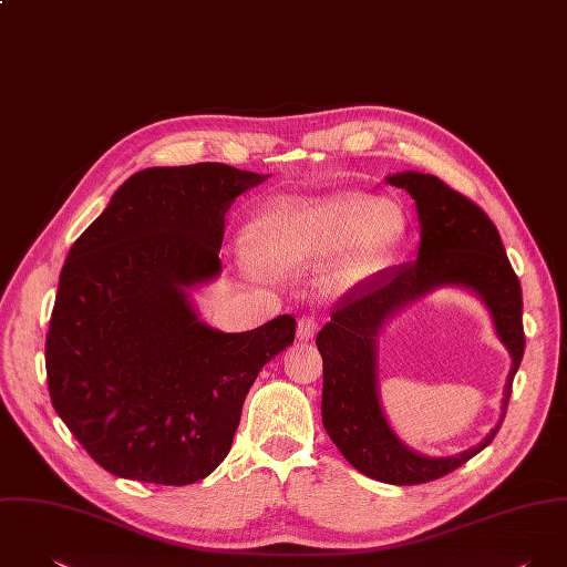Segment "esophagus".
<instances>
[{
    "label": "esophagus",
    "instance_id": "obj_1",
    "mask_svg": "<svg viewBox=\"0 0 567 567\" xmlns=\"http://www.w3.org/2000/svg\"><path fill=\"white\" fill-rule=\"evenodd\" d=\"M318 333V318L316 316H302L298 320V340H313Z\"/></svg>",
    "mask_w": 567,
    "mask_h": 567
}]
</instances>
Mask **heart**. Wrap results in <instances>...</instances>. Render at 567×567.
I'll return each instance as SVG.
<instances>
[{"label": "heart", "mask_w": 567, "mask_h": 567, "mask_svg": "<svg viewBox=\"0 0 567 567\" xmlns=\"http://www.w3.org/2000/svg\"><path fill=\"white\" fill-rule=\"evenodd\" d=\"M405 236V215L359 193L305 202L285 199L249 226L251 258L269 271H293L336 249L329 278L350 285L377 274Z\"/></svg>", "instance_id": "heart-1"}]
</instances>
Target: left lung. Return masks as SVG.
I'll return each instance as SVG.
<instances>
[{
	"label": "left lung",
	"mask_w": 567,
	"mask_h": 567,
	"mask_svg": "<svg viewBox=\"0 0 567 567\" xmlns=\"http://www.w3.org/2000/svg\"><path fill=\"white\" fill-rule=\"evenodd\" d=\"M388 184L408 190L416 202L419 258L383 269L348 289L316 343L324 361L322 423L327 434L363 475L408 486L439 480L491 445L504 421L526 340L522 285L486 213L434 175L408 171L390 175ZM439 286L475 290L514 357L501 423L477 449L447 458H430L403 446L384 421L375 388L380 327L405 303Z\"/></svg>",
	"instance_id": "left-lung-1"
}]
</instances>
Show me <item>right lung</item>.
I'll list each match as a JSON object with an SVG mask.
<instances>
[{
	"mask_svg": "<svg viewBox=\"0 0 567 567\" xmlns=\"http://www.w3.org/2000/svg\"><path fill=\"white\" fill-rule=\"evenodd\" d=\"M267 177L217 162L140 171L68 254L45 338L50 399L117 477L210 475L260 368L293 343L291 316L224 333L188 293L219 276L226 213Z\"/></svg>",
	"mask_w": 567,
	"mask_h": 567,
	"instance_id": "obj_1",
	"label": "right lung"
}]
</instances>
